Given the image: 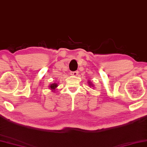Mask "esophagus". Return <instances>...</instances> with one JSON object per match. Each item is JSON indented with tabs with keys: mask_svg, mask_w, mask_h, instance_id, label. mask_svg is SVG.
Wrapping results in <instances>:
<instances>
[{
	"mask_svg": "<svg viewBox=\"0 0 147 147\" xmlns=\"http://www.w3.org/2000/svg\"><path fill=\"white\" fill-rule=\"evenodd\" d=\"M78 73H79V71H73V72H72L71 75H72V76H77L78 75Z\"/></svg>",
	"mask_w": 147,
	"mask_h": 147,
	"instance_id": "obj_1",
	"label": "esophagus"
}]
</instances>
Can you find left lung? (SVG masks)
<instances>
[{
    "mask_svg": "<svg viewBox=\"0 0 147 147\" xmlns=\"http://www.w3.org/2000/svg\"><path fill=\"white\" fill-rule=\"evenodd\" d=\"M88 84H89V86H90V87H91V86H93V84H91V83H90V82H89V83H88Z\"/></svg>",
    "mask_w": 147,
    "mask_h": 147,
    "instance_id": "8db88e82",
    "label": "left lung"
}]
</instances>
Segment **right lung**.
<instances>
[{"instance_id":"right-lung-1","label":"right lung","mask_w":147,"mask_h":147,"mask_svg":"<svg viewBox=\"0 0 147 147\" xmlns=\"http://www.w3.org/2000/svg\"><path fill=\"white\" fill-rule=\"evenodd\" d=\"M57 87H58V84H51L50 86H49V88L51 89V90L54 91V90H55V89H56Z\"/></svg>"}]
</instances>
